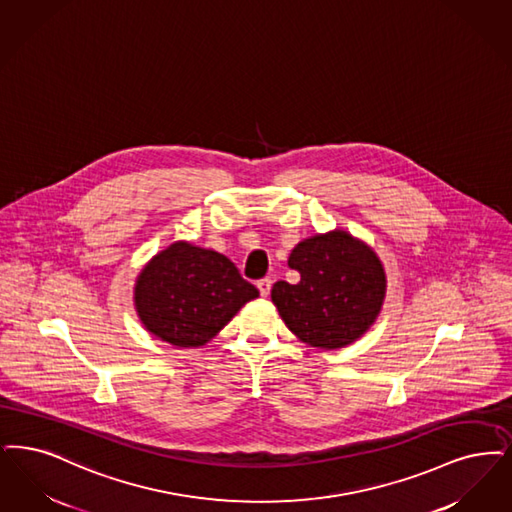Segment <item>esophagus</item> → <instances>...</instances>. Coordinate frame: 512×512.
<instances>
[{"label":"esophagus","mask_w":512,"mask_h":512,"mask_svg":"<svg viewBox=\"0 0 512 512\" xmlns=\"http://www.w3.org/2000/svg\"><path fill=\"white\" fill-rule=\"evenodd\" d=\"M257 287H259V291H261L263 297H268V295H270V287H272V280H270V278H263V280L257 282Z\"/></svg>","instance_id":"esophagus-1"}]
</instances>
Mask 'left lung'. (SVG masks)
Returning a JSON list of instances; mask_svg holds the SVG:
<instances>
[{
	"mask_svg": "<svg viewBox=\"0 0 512 512\" xmlns=\"http://www.w3.org/2000/svg\"><path fill=\"white\" fill-rule=\"evenodd\" d=\"M287 265L301 274V282L280 280L270 297L299 341L326 350L348 347L375 324L387 274L366 242L335 228L299 242Z\"/></svg>",
	"mask_w": 512,
	"mask_h": 512,
	"instance_id": "1",
	"label": "left lung"
}]
</instances>
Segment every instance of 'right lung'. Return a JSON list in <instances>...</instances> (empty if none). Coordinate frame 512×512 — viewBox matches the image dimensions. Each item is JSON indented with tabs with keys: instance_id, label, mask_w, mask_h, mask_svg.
Masks as SVG:
<instances>
[{
	"instance_id": "obj_1",
	"label": "right lung",
	"mask_w": 512,
	"mask_h": 512,
	"mask_svg": "<svg viewBox=\"0 0 512 512\" xmlns=\"http://www.w3.org/2000/svg\"><path fill=\"white\" fill-rule=\"evenodd\" d=\"M259 291L219 251L173 242L141 268L133 303L144 329L179 348L209 343Z\"/></svg>"
}]
</instances>
